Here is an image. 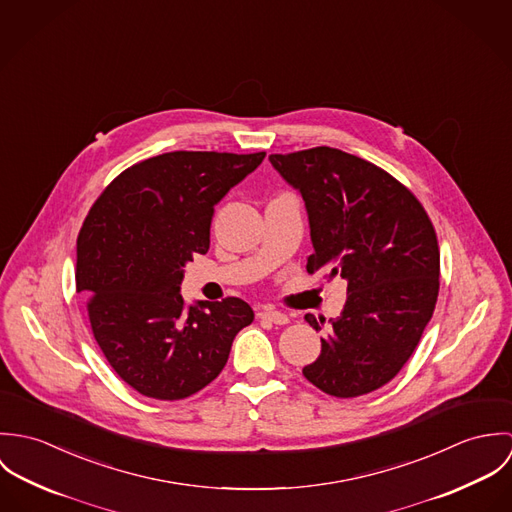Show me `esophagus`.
Wrapping results in <instances>:
<instances>
[{
	"label": "esophagus",
	"instance_id": "esophagus-1",
	"mask_svg": "<svg viewBox=\"0 0 512 512\" xmlns=\"http://www.w3.org/2000/svg\"><path fill=\"white\" fill-rule=\"evenodd\" d=\"M260 317L266 319V321H270V323H276V325H286V323H290V317H288L286 313L276 311V309H268V307L260 311Z\"/></svg>",
	"mask_w": 512,
	"mask_h": 512
}]
</instances>
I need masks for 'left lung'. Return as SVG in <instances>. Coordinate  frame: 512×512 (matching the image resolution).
Instances as JSON below:
<instances>
[{
    "label": "left lung",
    "instance_id": "obj_1",
    "mask_svg": "<svg viewBox=\"0 0 512 512\" xmlns=\"http://www.w3.org/2000/svg\"><path fill=\"white\" fill-rule=\"evenodd\" d=\"M270 161L305 201L307 272L347 282L345 307L303 376L337 398L368 394L406 365L436 309L434 224L402 183L357 155L321 146ZM305 321L321 329L309 313Z\"/></svg>",
    "mask_w": 512,
    "mask_h": 512
}]
</instances>
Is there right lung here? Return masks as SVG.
<instances>
[{
	"label": "right lung",
	"instance_id": "add662e5",
	"mask_svg": "<svg viewBox=\"0 0 512 512\" xmlns=\"http://www.w3.org/2000/svg\"><path fill=\"white\" fill-rule=\"evenodd\" d=\"M266 157L169 151L122 171L92 205L76 240V292L118 376L155 400L213 382L232 341L254 321L238 299L185 305V264L211 244L215 205Z\"/></svg>",
	"mask_w": 512,
	"mask_h": 512
}]
</instances>
